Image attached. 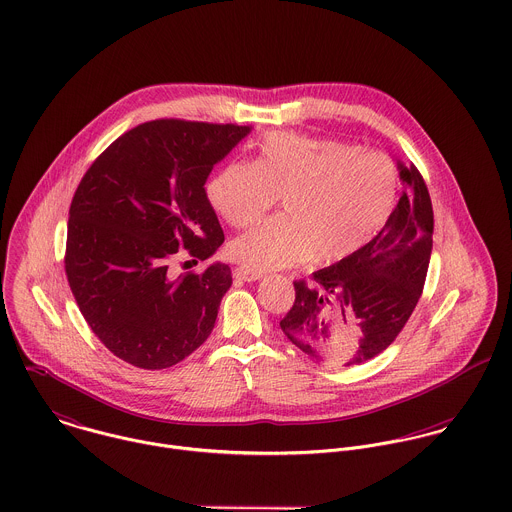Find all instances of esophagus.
<instances>
[{
    "mask_svg": "<svg viewBox=\"0 0 512 512\" xmlns=\"http://www.w3.org/2000/svg\"><path fill=\"white\" fill-rule=\"evenodd\" d=\"M233 277H235V279H239V281H245V283H253V281L263 279V275H261V273L249 271V269H245V267H235V269H233Z\"/></svg>",
    "mask_w": 512,
    "mask_h": 512,
    "instance_id": "1",
    "label": "esophagus"
}]
</instances>
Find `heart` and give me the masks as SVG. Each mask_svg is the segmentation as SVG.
<instances>
[{
  "label": "heart",
  "mask_w": 512,
  "mask_h": 512,
  "mask_svg": "<svg viewBox=\"0 0 512 512\" xmlns=\"http://www.w3.org/2000/svg\"><path fill=\"white\" fill-rule=\"evenodd\" d=\"M281 196L283 213L229 243V255L265 273L308 259L322 265L360 249L386 221L396 172L378 152L340 140L271 134L253 164L231 162L207 182V200L233 227H245Z\"/></svg>",
  "instance_id": "1"
}]
</instances>
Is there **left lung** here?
Returning a JSON list of instances; mask_svg holds the SVG:
<instances>
[{
  "label": "left lung",
  "instance_id": "1",
  "mask_svg": "<svg viewBox=\"0 0 512 512\" xmlns=\"http://www.w3.org/2000/svg\"><path fill=\"white\" fill-rule=\"evenodd\" d=\"M402 198L382 231L342 261L295 281L285 336L310 358L362 364L384 352L417 305L433 247V207L417 168L398 160Z\"/></svg>",
  "mask_w": 512,
  "mask_h": 512
}]
</instances>
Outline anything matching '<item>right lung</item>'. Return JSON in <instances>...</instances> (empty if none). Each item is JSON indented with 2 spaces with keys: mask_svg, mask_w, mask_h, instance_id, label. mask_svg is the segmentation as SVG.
Returning a JSON list of instances; mask_svg holds the SVG:
<instances>
[{
  "mask_svg": "<svg viewBox=\"0 0 512 512\" xmlns=\"http://www.w3.org/2000/svg\"><path fill=\"white\" fill-rule=\"evenodd\" d=\"M251 126L162 118L116 138L81 180L67 225L65 271L91 330L120 360L162 370L211 334L231 269L172 277L178 249L209 259L223 229L205 182Z\"/></svg>",
  "mask_w": 512,
  "mask_h": 512,
  "instance_id": "right-lung-1",
  "label": "right lung"
}]
</instances>
